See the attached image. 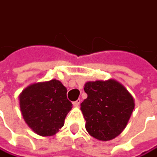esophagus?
<instances>
[{
  "label": "esophagus",
  "instance_id": "1",
  "mask_svg": "<svg viewBox=\"0 0 157 157\" xmlns=\"http://www.w3.org/2000/svg\"><path fill=\"white\" fill-rule=\"evenodd\" d=\"M80 103H81V99L79 98L76 101H74V102H73V105L75 106H78L79 105H80Z\"/></svg>",
  "mask_w": 157,
  "mask_h": 157
}]
</instances>
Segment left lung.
Masks as SVG:
<instances>
[{"label":"left lung","mask_w":157,"mask_h":157,"mask_svg":"<svg viewBox=\"0 0 157 157\" xmlns=\"http://www.w3.org/2000/svg\"><path fill=\"white\" fill-rule=\"evenodd\" d=\"M84 91L88 97L81 110L87 132L99 140H113L127 125L135 106L133 98L115 80L88 82Z\"/></svg>","instance_id":"1"}]
</instances>
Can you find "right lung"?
Masks as SVG:
<instances>
[{
    "instance_id": "right-lung-1",
    "label": "right lung",
    "mask_w": 157,
    "mask_h": 157,
    "mask_svg": "<svg viewBox=\"0 0 157 157\" xmlns=\"http://www.w3.org/2000/svg\"><path fill=\"white\" fill-rule=\"evenodd\" d=\"M19 104L25 123L41 136H51L59 132L72 108L67 88L55 79L25 89Z\"/></svg>"
}]
</instances>
